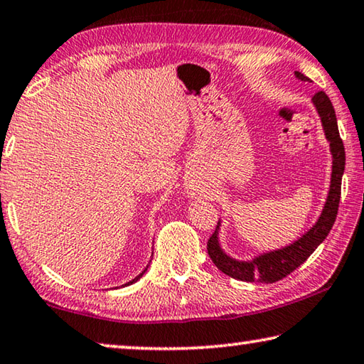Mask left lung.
<instances>
[{"label": "left lung", "instance_id": "obj_1", "mask_svg": "<svg viewBox=\"0 0 364 364\" xmlns=\"http://www.w3.org/2000/svg\"><path fill=\"white\" fill-rule=\"evenodd\" d=\"M295 77L299 80L309 82L306 75H303L299 70H295ZM311 103L316 109L321 119L326 140L329 141V150L332 156V172H331V186L327 192L323 211L311 228L305 234L296 238L289 245L269 250L253 256L250 259H237L224 252L219 240V232H221V219H219L218 228L214 234L208 240V255L216 264L219 271H223L225 276L243 282H261L272 284L289 276L300 264L305 263L314 250H316L324 238L329 235L333 223L337 218L338 201H341V186L342 176L345 171V148L341 135H338L337 117L329 97L324 92H319L313 97Z\"/></svg>", "mask_w": 364, "mask_h": 364}]
</instances>
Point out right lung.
Masks as SVG:
<instances>
[{
  "label": "right lung",
  "instance_id": "obj_1",
  "mask_svg": "<svg viewBox=\"0 0 364 364\" xmlns=\"http://www.w3.org/2000/svg\"><path fill=\"white\" fill-rule=\"evenodd\" d=\"M148 266H150V264H148ZM148 266H146V267H145V269H143V271H141V272L139 274V276H136L135 279H132V281H129L127 284H124V285H122V287H127V285H132V284H135L136 281H139V279H140V277L143 276V274H145V272H146V269H148Z\"/></svg>",
  "mask_w": 364,
  "mask_h": 364
}]
</instances>
